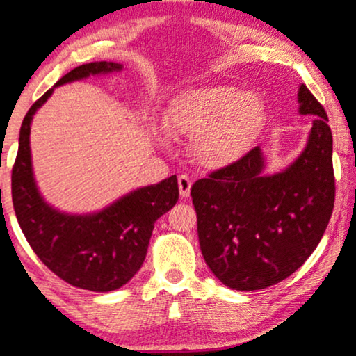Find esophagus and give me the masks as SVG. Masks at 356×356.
I'll return each instance as SVG.
<instances>
[{"instance_id":"obj_1","label":"esophagus","mask_w":356,"mask_h":356,"mask_svg":"<svg viewBox=\"0 0 356 356\" xmlns=\"http://www.w3.org/2000/svg\"><path fill=\"white\" fill-rule=\"evenodd\" d=\"M177 184H179V191H181V196L182 197H189L191 186H193V182H191L189 175H186V174L179 175V177H177Z\"/></svg>"}]
</instances>
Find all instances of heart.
<instances>
[{
	"label": "heart",
	"mask_w": 356,
	"mask_h": 356,
	"mask_svg": "<svg viewBox=\"0 0 356 356\" xmlns=\"http://www.w3.org/2000/svg\"><path fill=\"white\" fill-rule=\"evenodd\" d=\"M265 121L264 99L233 86L186 91L172 101L165 115L167 130L194 138V157L209 169L240 159L261 134Z\"/></svg>",
	"instance_id": "1"
}]
</instances>
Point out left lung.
Instances as JSON below:
<instances>
[{"mask_svg":"<svg viewBox=\"0 0 356 356\" xmlns=\"http://www.w3.org/2000/svg\"><path fill=\"white\" fill-rule=\"evenodd\" d=\"M299 111L316 116L299 159L265 175L259 147L191 187L202 257L235 291H259L287 279L326 232L334 206L333 135L323 104L306 86Z\"/></svg>","mask_w":356,"mask_h":356,"instance_id":"1","label":"left lung"}]
</instances>
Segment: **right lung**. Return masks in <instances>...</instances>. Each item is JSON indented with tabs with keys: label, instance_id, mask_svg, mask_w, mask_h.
<instances>
[{
	"label": "right lung",
	"instance_id": "right-lung-1",
	"mask_svg": "<svg viewBox=\"0 0 356 356\" xmlns=\"http://www.w3.org/2000/svg\"><path fill=\"white\" fill-rule=\"evenodd\" d=\"M118 69L121 65L113 62L83 64L65 74L56 86ZM50 95L52 89L38 97L23 118L11 170L15 214L29 245L49 270L74 287L115 291L142 267L155 221L179 199L177 177L170 175L159 184L136 189L89 216H70L47 206L32 175L30 123L37 108Z\"/></svg>",
	"mask_w": 356,
	"mask_h": 356
}]
</instances>
